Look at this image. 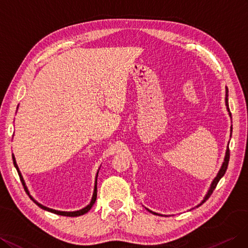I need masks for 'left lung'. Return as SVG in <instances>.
<instances>
[{"label":"left lung","mask_w":248,"mask_h":248,"mask_svg":"<svg viewBox=\"0 0 248 248\" xmlns=\"http://www.w3.org/2000/svg\"><path fill=\"white\" fill-rule=\"evenodd\" d=\"M228 97H229V90H228V87L226 86V99H225V101H226V106H227V110H228L229 115H230V117H231V116H232V114H231V112H230V108H229V100H228ZM231 134H232V127H231ZM230 136H232V135H230ZM229 143H230V142H229ZM229 143H228V146H227V150H226V155H225V158H223L222 165H221V167H220V169H219V171H218L217 175V176H215V178L212 180L211 185H210V187H209L208 191H207V194L205 195L204 199H203L202 201H201V203L198 204L196 207H199L200 205H202V204H203V203L206 201V200H208V198H209V197L211 196V194L213 193L214 188L217 187V183H218V181L220 180V178L223 176V175H225V173H226V171H227L228 165H229V159H230ZM196 207H194V208H196ZM194 208H191V209H194ZM145 209H146V210H148L150 213L155 214V215H161V217H163V214H159V213H157V212H154V211H151V210H149L148 208H146V207H145ZM189 210H190V209H189ZM165 217H168V215H165Z\"/></svg>","instance_id":"left-lung-1"}]
</instances>
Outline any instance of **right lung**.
I'll list each match as a JSON object with an SVG mask.
<instances>
[{
    "label": "right lung",
    "instance_id": "obj_1",
    "mask_svg": "<svg viewBox=\"0 0 248 248\" xmlns=\"http://www.w3.org/2000/svg\"><path fill=\"white\" fill-rule=\"evenodd\" d=\"M18 108V107H17ZM12 158H13V164H14V167L16 168V170H17V173H18V175H19V178H20V180H21V183H22V186H23V187H25V190L27 191V194L29 195V197L33 200V201L40 207V208H42L43 210H46V211H49V212H51V213H55V214H59V215H63V217H80V215H83L84 213H86V212H89L90 210H91V208L93 207V205L94 204V202H95V200H97V178H98V173H99V170H98V172H97V175H95V181H94V187H93V197H92V200H91V202H90V204L89 205H86L85 207H83L82 209H79V210H76V211H60V210H55V209H51V208H48V207H46V206H44V205H42V204H40L39 202H37L36 200L31 197V195H30V191H29V189H28V186H26V182H25V179H23V177H22V175H21V173H20V171H19V168H18V166H17V164H16V159H15V156H14V155L12 154Z\"/></svg>",
    "mask_w": 248,
    "mask_h": 248
}]
</instances>
